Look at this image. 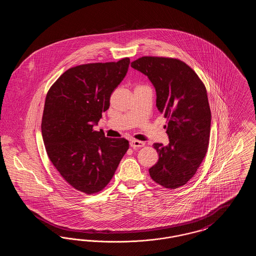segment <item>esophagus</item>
<instances>
[{
  "label": "esophagus",
  "instance_id": "obj_1",
  "mask_svg": "<svg viewBox=\"0 0 256 256\" xmlns=\"http://www.w3.org/2000/svg\"><path fill=\"white\" fill-rule=\"evenodd\" d=\"M130 144V146H132L134 148H142V146H145V143H144V142L138 141V140H132Z\"/></svg>",
  "mask_w": 256,
  "mask_h": 256
}]
</instances>
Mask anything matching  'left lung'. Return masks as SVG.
Listing matches in <instances>:
<instances>
[{"label": "left lung", "mask_w": 256, "mask_h": 256, "mask_svg": "<svg viewBox=\"0 0 256 256\" xmlns=\"http://www.w3.org/2000/svg\"><path fill=\"white\" fill-rule=\"evenodd\" d=\"M132 67L156 91V106L168 120L169 144L154 143L158 161L148 172L159 185L176 189L188 182L206 154L211 112L206 86L195 71L176 58L142 56Z\"/></svg>", "instance_id": "8db88e82"}]
</instances>
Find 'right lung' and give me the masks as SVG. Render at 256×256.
<instances>
[{"mask_svg": "<svg viewBox=\"0 0 256 256\" xmlns=\"http://www.w3.org/2000/svg\"><path fill=\"white\" fill-rule=\"evenodd\" d=\"M130 58L89 63L68 69L50 88L42 117L44 145L63 180L87 195L102 191L128 150L124 138H108L93 130L110 108Z\"/></svg>", "mask_w": 256, "mask_h": 256, "instance_id": "add662e5", "label": "right lung"}]
</instances>
